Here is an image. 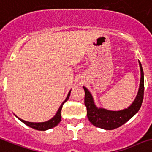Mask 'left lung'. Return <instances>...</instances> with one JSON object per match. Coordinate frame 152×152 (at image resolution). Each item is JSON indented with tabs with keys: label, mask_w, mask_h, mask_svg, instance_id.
<instances>
[{
	"label": "left lung",
	"mask_w": 152,
	"mask_h": 152,
	"mask_svg": "<svg viewBox=\"0 0 152 152\" xmlns=\"http://www.w3.org/2000/svg\"><path fill=\"white\" fill-rule=\"evenodd\" d=\"M139 64L141 75L139 91L135 100L128 108L118 111L97 108L89 91L86 87H83L85 90V105L87 108V117L93 126L107 130L115 129L128 122L131 118L133 117L138 112L144 99V71L140 61Z\"/></svg>",
	"instance_id": "8db88e82"
}]
</instances>
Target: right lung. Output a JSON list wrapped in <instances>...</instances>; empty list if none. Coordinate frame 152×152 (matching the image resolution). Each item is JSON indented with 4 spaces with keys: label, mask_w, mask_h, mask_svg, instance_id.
<instances>
[{
    "label": "right lung",
    "mask_w": 152,
    "mask_h": 152,
    "mask_svg": "<svg viewBox=\"0 0 152 152\" xmlns=\"http://www.w3.org/2000/svg\"><path fill=\"white\" fill-rule=\"evenodd\" d=\"M70 91L69 92L68 95L66 96V99L63 102V104H61V106L59 107V110H57L56 114L55 115V116L53 118H51L50 120H48L47 122H26V121H24V120L21 119V118H18L21 122H23V123L26 125V126H30L31 128L34 129H37V130H40V131H45L47 130V129H52L53 127H55L57 125L59 124L60 121H61V110L62 107H63V105L65 102L69 99V97H70Z\"/></svg>",
    "instance_id": "right-lung-1"
}]
</instances>
